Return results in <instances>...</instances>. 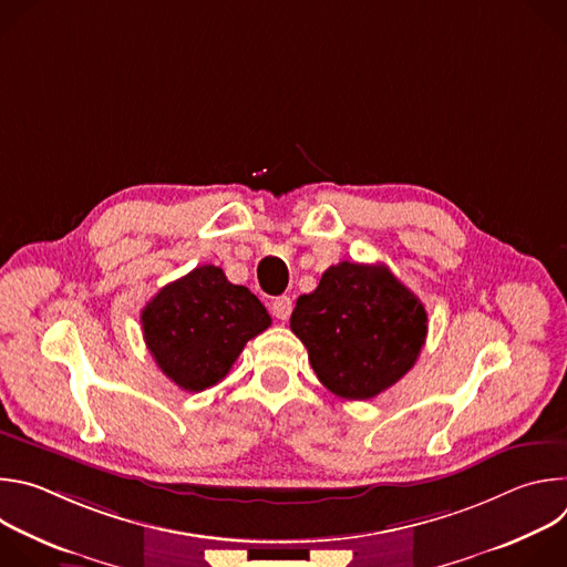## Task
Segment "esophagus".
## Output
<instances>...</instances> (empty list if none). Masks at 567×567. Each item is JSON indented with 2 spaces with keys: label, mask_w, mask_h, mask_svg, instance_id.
Returning a JSON list of instances; mask_svg holds the SVG:
<instances>
[{
  "label": "esophagus",
  "mask_w": 567,
  "mask_h": 567,
  "mask_svg": "<svg viewBox=\"0 0 567 567\" xmlns=\"http://www.w3.org/2000/svg\"><path fill=\"white\" fill-rule=\"evenodd\" d=\"M291 309H293V305H291V298H289V296H278V298L271 302V311H274V316L280 318V320H287V318L291 316Z\"/></svg>",
  "instance_id": "esophagus-1"
}]
</instances>
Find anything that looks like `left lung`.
Masks as SVG:
<instances>
[{"instance_id":"1","label":"left lung","mask_w":567,"mask_h":567,"mask_svg":"<svg viewBox=\"0 0 567 567\" xmlns=\"http://www.w3.org/2000/svg\"><path fill=\"white\" fill-rule=\"evenodd\" d=\"M291 332L322 385L341 399L363 401L415 365L429 316L385 265L339 262L296 300Z\"/></svg>"}]
</instances>
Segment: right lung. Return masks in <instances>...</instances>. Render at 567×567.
Returning <instances> with one entry per match:
<instances>
[{"label":"right lung","instance_id":"right-lung-1","mask_svg":"<svg viewBox=\"0 0 567 567\" xmlns=\"http://www.w3.org/2000/svg\"><path fill=\"white\" fill-rule=\"evenodd\" d=\"M141 326L161 372L182 390L202 392L228 374L271 316L247 287L204 265L161 289L143 307Z\"/></svg>","mask_w":567,"mask_h":567}]
</instances>
